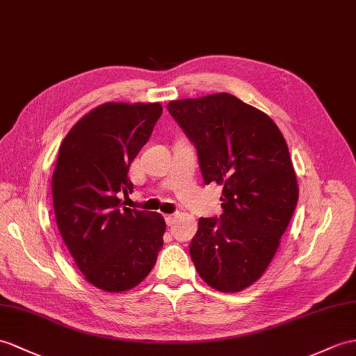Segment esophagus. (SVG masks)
<instances>
[{
    "label": "esophagus",
    "instance_id": "34e87169",
    "mask_svg": "<svg viewBox=\"0 0 356 356\" xmlns=\"http://www.w3.org/2000/svg\"><path fill=\"white\" fill-rule=\"evenodd\" d=\"M164 220H166L168 227H170V225L173 223V220H175V214H166V216H164Z\"/></svg>",
    "mask_w": 356,
    "mask_h": 356
}]
</instances>
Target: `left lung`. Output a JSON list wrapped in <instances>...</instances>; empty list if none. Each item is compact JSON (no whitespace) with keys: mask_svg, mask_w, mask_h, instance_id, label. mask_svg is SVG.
<instances>
[{"mask_svg":"<svg viewBox=\"0 0 356 356\" xmlns=\"http://www.w3.org/2000/svg\"><path fill=\"white\" fill-rule=\"evenodd\" d=\"M195 145L205 184L222 190L220 218H201L190 257L210 287L237 293L264 273L298 204L287 143L266 113L229 93L168 104Z\"/></svg>","mask_w":356,"mask_h":356,"instance_id":"obj_1","label":"left lung"}]
</instances>
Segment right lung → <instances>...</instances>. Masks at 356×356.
<instances>
[{
  "label": "right lung",
  "mask_w": 356,
  "mask_h": 356,
  "mask_svg": "<svg viewBox=\"0 0 356 356\" xmlns=\"http://www.w3.org/2000/svg\"><path fill=\"white\" fill-rule=\"evenodd\" d=\"M154 104L108 102L72 127L53 173L57 227L95 287L110 293L140 284L157 261L166 222L159 213L122 208L133 192L128 170L161 116Z\"/></svg>",
  "instance_id": "right-lung-1"
}]
</instances>
